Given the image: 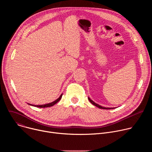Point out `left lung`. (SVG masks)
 Segmentation results:
<instances>
[{
    "mask_svg": "<svg viewBox=\"0 0 152 152\" xmlns=\"http://www.w3.org/2000/svg\"><path fill=\"white\" fill-rule=\"evenodd\" d=\"M88 100H90V102L93 104H94V106L98 107L99 108H100V109H103V110H110V109H113V108H111V107H103V106H100L99 104L96 103L94 102H93L92 100H91L89 97H88Z\"/></svg>",
    "mask_w": 152,
    "mask_h": 152,
    "instance_id": "obj_1",
    "label": "left lung"
}]
</instances>
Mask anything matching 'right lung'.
Listing matches in <instances>:
<instances>
[{
	"mask_svg": "<svg viewBox=\"0 0 152 152\" xmlns=\"http://www.w3.org/2000/svg\"><path fill=\"white\" fill-rule=\"evenodd\" d=\"M62 94L60 96V97L58 98V99H57L55 101H54V102H52V103H48V104H42V105H32V104H29V105H31V106H37V107H50V106H53L55 104H56V103H58L61 99V97H62Z\"/></svg>",
	"mask_w": 152,
	"mask_h": 152,
	"instance_id": "obj_1",
	"label": "right lung"
}]
</instances>
